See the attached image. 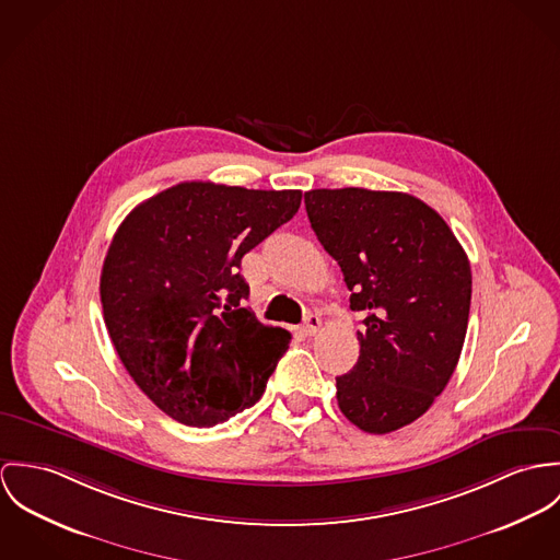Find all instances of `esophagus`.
Returning <instances> with one entry per match:
<instances>
[{"label":"esophagus","instance_id":"34e87169","mask_svg":"<svg viewBox=\"0 0 560 560\" xmlns=\"http://www.w3.org/2000/svg\"><path fill=\"white\" fill-rule=\"evenodd\" d=\"M322 328V319H319V315H315V313H310L307 315V319H305V326H303V332L305 335H315L317 330Z\"/></svg>","mask_w":560,"mask_h":560}]
</instances>
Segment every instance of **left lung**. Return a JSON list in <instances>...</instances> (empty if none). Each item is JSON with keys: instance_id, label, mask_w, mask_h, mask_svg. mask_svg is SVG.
I'll return each instance as SVG.
<instances>
[{"instance_id": "8db88e82", "label": "left lung", "mask_w": 560, "mask_h": 560, "mask_svg": "<svg viewBox=\"0 0 560 560\" xmlns=\"http://www.w3.org/2000/svg\"><path fill=\"white\" fill-rule=\"evenodd\" d=\"M311 228L341 266L350 310L365 311L357 365L337 404L370 434L423 417L457 368L472 275L466 250L425 201L397 190L315 188Z\"/></svg>"}]
</instances>
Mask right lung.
Returning <instances> with one entry per match:
<instances>
[{"instance_id":"1","label":"right lung","mask_w":560,"mask_h":560,"mask_svg":"<svg viewBox=\"0 0 560 560\" xmlns=\"http://www.w3.org/2000/svg\"><path fill=\"white\" fill-rule=\"evenodd\" d=\"M301 190L180 183L141 201L101 272L103 315L135 384L167 417L212 428L253 406L290 332L243 307L238 272L301 208Z\"/></svg>"}]
</instances>
